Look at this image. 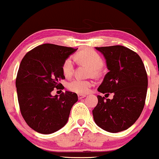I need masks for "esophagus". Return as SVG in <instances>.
<instances>
[{
    "label": "esophagus",
    "instance_id": "1",
    "mask_svg": "<svg viewBox=\"0 0 159 159\" xmlns=\"http://www.w3.org/2000/svg\"><path fill=\"white\" fill-rule=\"evenodd\" d=\"M84 97H86L85 95H84V94H78V98H79V99L84 98Z\"/></svg>",
    "mask_w": 159,
    "mask_h": 159
}]
</instances>
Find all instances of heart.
Masks as SVG:
<instances>
[{"label":"heart","instance_id":"b5f03b06","mask_svg":"<svg viewBox=\"0 0 159 159\" xmlns=\"http://www.w3.org/2000/svg\"><path fill=\"white\" fill-rule=\"evenodd\" d=\"M77 59L84 64H88L93 68V72L97 73L103 66V61L97 52L92 49H84L76 55ZM75 68V61L71 56L67 57L62 64V71L64 76L70 77L73 74ZM92 85L90 80L75 78L68 83V89L77 93H86Z\"/></svg>","mask_w":159,"mask_h":159}]
</instances>
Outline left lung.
Wrapping results in <instances>:
<instances>
[{"label": "left lung", "mask_w": 159, "mask_h": 159, "mask_svg": "<svg viewBox=\"0 0 159 159\" xmlns=\"http://www.w3.org/2000/svg\"><path fill=\"white\" fill-rule=\"evenodd\" d=\"M95 49L105 57L109 70L98 90L114 93V98L106 99L98 95L93 119L106 131H124L135 122L144 108L148 89L145 66L138 53L122 45Z\"/></svg>", "instance_id": "8db88e82"}]
</instances>
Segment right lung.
<instances>
[{
  "label": "right lung",
  "instance_id": "obj_1",
  "mask_svg": "<svg viewBox=\"0 0 159 159\" xmlns=\"http://www.w3.org/2000/svg\"><path fill=\"white\" fill-rule=\"evenodd\" d=\"M77 49L45 43L26 53L16 79L21 114L26 123L41 134L53 133L66 125L74 104L75 93L66 91L53 96L54 88L62 86L64 60Z\"/></svg>",
  "mask_w": 159,
  "mask_h": 159
}]
</instances>
